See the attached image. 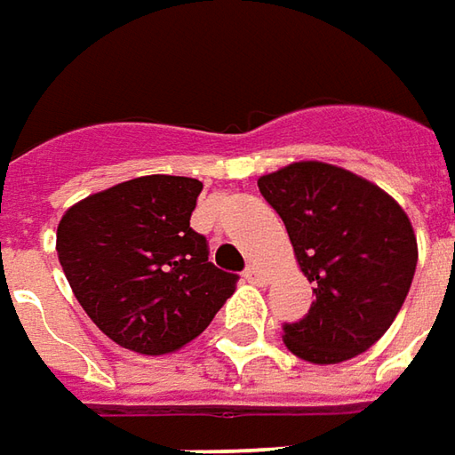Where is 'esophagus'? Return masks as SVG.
I'll use <instances>...</instances> for the list:
<instances>
[{"label":"esophagus","mask_w":455,"mask_h":455,"mask_svg":"<svg viewBox=\"0 0 455 455\" xmlns=\"http://www.w3.org/2000/svg\"><path fill=\"white\" fill-rule=\"evenodd\" d=\"M245 277H248L252 285H265V283H267V275H265V270L260 267V265H255V263L245 267Z\"/></svg>","instance_id":"obj_1"}]
</instances>
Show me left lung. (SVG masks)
Returning a JSON list of instances; mask_svg holds the SVG:
<instances>
[{
	"label": "left lung",
	"mask_w": 455,
	"mask_h": 455,
	"mask_svg": "<svg viewBox=\"0 0 455 455\" xmlns=\"http://www.w3.org/2000/svg\"><path fill=\"white\" fill-rule=\"evenodd\" d=\"M315 285L306 318L283 325L310 363L361 355L391 328L411 291L419 245L403 207L378 185L325 163H292L258 180Z\"/></svg>",
	"instance_id": "8db88e82"
}]
</instances>
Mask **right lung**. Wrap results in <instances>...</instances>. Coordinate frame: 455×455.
<instances>
[{
    "instance_id": "1",
    "label": "right lung",
    "mask_w": 455,
    "mask_h": 455,
    "mask_svg": "<svg viewBox=\"0 0 455 455\" xmlns=\"http://www.w3.org/2000/svg\"><path fill=\"white\" fill-rule=\"evenodd\" d=\"M203 182L145 175L94 192L57 228V255L92 323L117 346L163 355L188 346L235 292L190 228Z\"/></svg>"
}]
</instances>
